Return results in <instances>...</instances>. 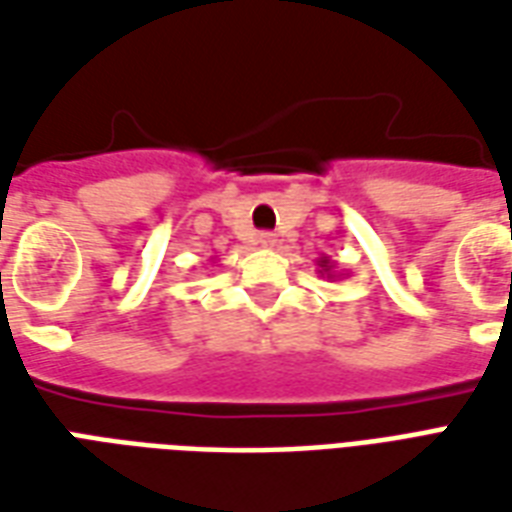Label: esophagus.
I'll return each mask as SVG.
<instances>
[{"label": "esophagus", "instance_id": "obj_1", "mask_svg": "<svg viewBox=\"0 0 512 512\" xmlns=\"http://www.w3.org/2000/svg\"><path fill=\"white\" fill-rule=\"evenodd\" d=\"M257 244L266 246V249H268V246H277V235H274V233H260V235H257Z\"/></svg>", "mask_w": 512, "mask_h": 512}]
</instances>
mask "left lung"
Returning <instances> with one entry per match:
<instances>
[{"label": "left lung", "instance_id": "1", "mask_svg": "<svg viewBox=\"0 0 512 512\" xmlns=\"http://www.w3.org/2000/svg\"><path fill=\"white\" fill-rule=\"evenodd\" d=\"M318 274L326 279H337L343 277L340 271H337V263H334L332 257H318Z\"/></svg>", "mask_w": 512, "mask_h": 512}]
</instances>
